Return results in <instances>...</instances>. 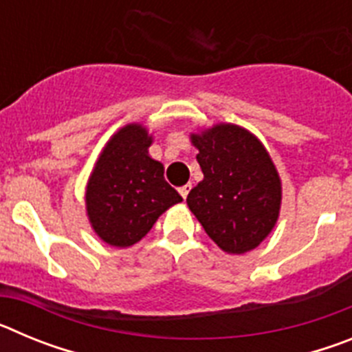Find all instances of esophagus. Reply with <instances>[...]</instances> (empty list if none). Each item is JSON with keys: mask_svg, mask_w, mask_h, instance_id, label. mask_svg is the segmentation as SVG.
I'll return each instance as SVG.
<instances>
[{"mask_svg": "<svg viewBox=\"0 0 352 352\" xmlns=\"http://www.w3.org/2000/svg\"><path fill=\"white\" fill-rule=\"evenodd\" d=\"M192 190V185L190 183H186V185H183L182 188H179V194H182L183 199H186V195H188V192Z\"/></svg>", "mask_w": 352, "mask_h": 352, "instance_id": "1", "label": "esophagus"}]
</instances>
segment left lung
<instances>
[{
  "mask_svg": "<svg viewBox=\"0 0 352 352\" xmlns=\"http://www.w3.org/2000/svg\"><path fill=\"white\" fill-rule=\"evenodd\" d=\"M204 179L186 204L206 234L229 254L256 248L275 227L280 178L259 139L238 125H217L192 135Z\"/></svg>",
  "mask_w": 352,
  "mask_h": 352,
  "instance_id": "left-lung-1",
  "label": "left lung"
}]
</instances>
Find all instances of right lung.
<instances>
[{
    "label": "right lung",
    "mask_w": 352,
    "mask_h": 352,
    "mask_svg": "<svg viewBox=\"0 0 352 352\" xmlns=\"http://www.w3.org/2000/svg\"><path fill=\"white\" fill-rule=\"evenodd\" d=\"M149 146L146 129L126 125L107 142L89 178V222L113 247L138 243L167 208L183 201L164 178V166L149 158Z\"/></svg>",
    "instance_id": "1"
}]
</instances>
